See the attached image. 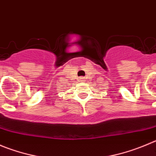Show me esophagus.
Masks as SVG:
<instances>
[{
    "label": "esophagus",
    "instance_id": "1",
    "mask_svg": "<svg viewBox=\"0 0 156 156\" xmlns=\"http://www.w3.org/2000/svg\"><path fill=\"white\" fill-rule=\"evenodd\" d=\"M84 79H85L84 77H81V78H80V80H81V81H84Z\"/></svg>",
    "mask_w": 156,
    "mask_h": 156
}]
</instances>
